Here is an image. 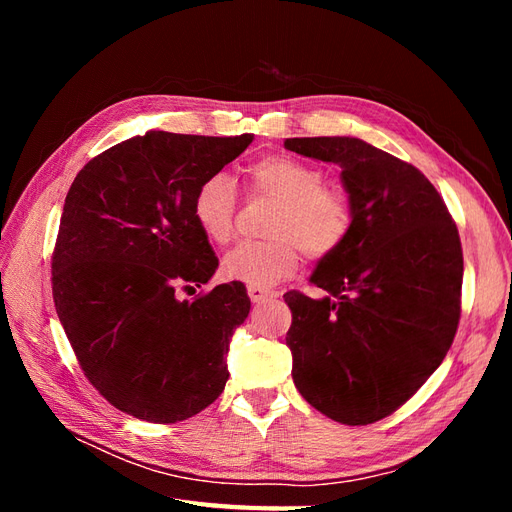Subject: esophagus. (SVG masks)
Instances as JSON below:
<instances>
[{
  "label": "esophagus",
  "mask_w": 512,
  "mask_h": 512,
  "mask_svg": "<svg viewBox=\"0 0 512 512\" xmlns=\"http://www.w3.org/2000/svg\"><path fill=\"white\" fill-rule=\"evenodd\" d=\"M247 294H250L252 303H265V301H269V299L275 297V294H273L271 290L260 288V286H247Z\"/></svg>",
  "instance_id": "esophagus-1"
}]
</instances>
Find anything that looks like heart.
Listing matches in <instances>:
<instances>
[{"label": "heart", "instance_id": "1", "mask_svg": "<svg viewBox=\"0 0 512 512\" xmlns=\"http://www.w3.org/2000/svg\"><path fill=\"white\" fill-rule=\"evenodd\" d=\"M243 183L250 198L275 203L265 230L271 239L232 247L222 260V271L230 280L269 288L297 273L301 252L309 260H324L350 237L352 198L337 185L324 183L322 168L271 153L243 170ZM192 215L211 243L226 245L232 239L237 192L226 173L200 181L192 198Z\"/></svg>", "mask_w": 512, "mask_h": 512}]
</instances>
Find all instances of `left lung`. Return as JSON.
Returning a JSON list of instances; mask_svg holds the SVG:
<instances>
[{
    "label": "left lung",
    "mask_w": 512,
    "mask_h": 512,
    "mask_svg": "<svg viewBox=\"0 0 512 512\" xmlns=\"http://www.w3.org/2000/svg\"><path fill=\"white\" fill-rule=\"evenodd\" d=\"M284 145L339 164L354 205L350 237L309 280L327 297L284 294L292 380L333 421L376 423L421 389L453 344L463 282L457 224L421 170L361 138Z\"/></svg>",
    "instance_id": "left-lung-1"
}]
</instances>
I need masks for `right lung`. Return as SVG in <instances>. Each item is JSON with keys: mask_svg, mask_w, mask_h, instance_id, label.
I'll return each mask as SVG.
<instances>
[{"mask_svg": "<svg viewBox=\"0 0 512 512\" xmlns=\"http://www.w3.org/2000/svg\"><path fill=\"white\" fill-rule=\"evenodd\" d=\"M252 141L151 130L89 160L68 190L51 258L57 316L85 378L141 421H185L226 386L230 337L250 314L245 286L190 301L179 290L218 269L194 192Z\"/></svg>", "mask_w": 512, "mask_h": 512, "instance_id": "obj_1", "label": "right lung"}]
</instances>
